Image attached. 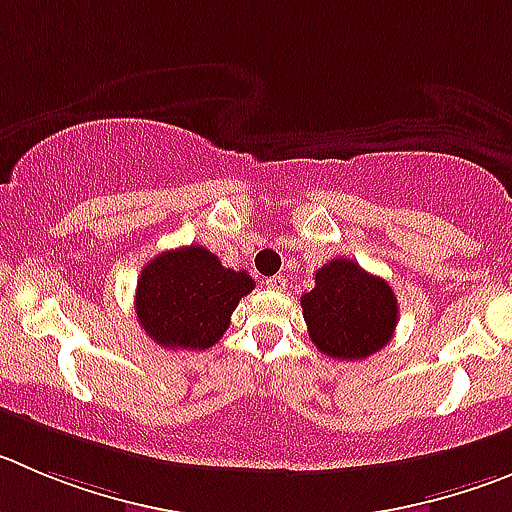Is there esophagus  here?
Returning <instances> with one entry per match:
<instances>
[{"label":"esophagus","mask_w":512,"mask_h":512,"mask_svg":"<svg viewBox=\"0 0 512 512\" xmlns=\"http://www.w3.org/2000/svg\"><path fill=\"white\" fill-rule=\"evenodd\" d=\"M267 288L280 290V293H283V290H288V278H285V275H275V278L267 280Z\"/></svg>","instance_id":"obj_1"}]
</instances>
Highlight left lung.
Masks as SVG:
<instances>
[{
    "label": "left lung",
    "mask_w": 512,
    "mask_h": 512,
    "mask_svg": "<svg viewBox=\"0 0 512 512\" xmlns=\"http://www.w3.org/2000/svg\"><path fill=\"white\" fill-rule=\"evenodd\" d=\"M300 305L310 341L341 361H358L384 348L399 318L391 285L346 257L315 272V288Z\"/></svg>",
    "instance_id": "8db88e82"
}]
</instances>
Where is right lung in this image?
I'll return each mask as SVG.
<instances>
[{
  "mask_svg": "<svg viewBox=\"0 0 512 512\" xmlns=\"http://www.w3.org/2000/svg\"><path fill=\"white\" fill-rule=\"evenodd\" d=\"M252 288L245 270H229L199 245L161 252L138 278V326L164 348L204 351L224 336L232 310Z\"/></svg>",
  "mask_w": 512,
  "mask_h": 512,
  "instance_id": "right-lung-1",
  "label": "right lung"
}]
</instances>
